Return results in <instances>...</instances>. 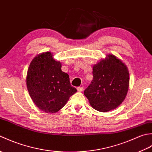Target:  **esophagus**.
Segmentation results:
<instances>
[{
	"instance_id": "obj_1",
	"label": "esophagus",
	"mask_w": 152,
	"mask_h": 152,
	"mask_svg": "<svg viewBox=\"0 0 152 152\" xmlns=\"http://www.w3.org/2000/svg\"><path fill=\"white\" fill-rule=\"evenodd\" d=\"M77 90H78L79 92H81L83 90V87H78V88H77Z\"/></svg>"
}]
</instances>
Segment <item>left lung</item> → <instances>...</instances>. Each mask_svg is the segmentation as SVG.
I'll use <instances>...</instances> for the list:
<instances>
[{"instance_id": "obj_1", "label": "left lung", "mask_w": 152, "mask_h": 152, "mask_svg": "<svg viewBox=\"0 0 152 152\" xmlns=\"http://www.w3.org/2000/svg\"><path fill=\"white\" fill-rule=\"evenodd\" d=\"M93 79L83 93L95 110L106 112L120 105L127 94L129 73L127 66L112 54L93 66Z\"/></svg>"}]
</instances>
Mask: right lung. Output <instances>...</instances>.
Returning a JSON list of instances; mask_svg holds the SVG:
<instances>
[{
    "label": "right lung",
    "instance_id": "right-lung-1",
    "mask_svg": "<svg viewBox=\"0 0 152 152\" xmlns=\"http://www.w3.org/2000/svg\"><path fill=\"white\" fill-rule=\"evenodd\" d=\"M26 83L35 105L46 113L59 111L77 91L71 86L68 74L61 70V63L55 60L49 51L38 55L32 60Z\"/></svg>",
    "mask_w": 152,
    "mask_h": 152
}]
</instances>
